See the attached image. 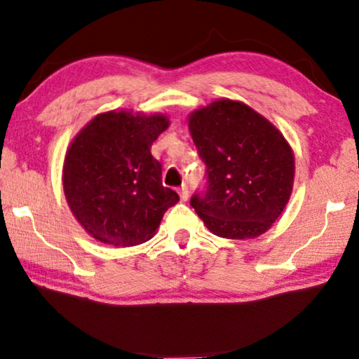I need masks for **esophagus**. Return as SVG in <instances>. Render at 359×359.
I'll list each match as a JSON object with an SVG mask.
<instances>
[{
    "label": "esophagus",
    "mask_w": 359,
    "mask_h": 359,
    "mask_svg": "<svg viewBox=\"0 0 359 359\" xmlns=\"http://www.w3.org/2000/svg\"><path fill=\"white\" fill-rule=\"evenodd\" d=\"M179 194H180V199H182V201H187V199H188V194H190V191H188V187H187V184H184V185H182V187L179 188Z\"/></svg>",
    "instance_id": "1"
}]
</instances>
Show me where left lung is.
<instances>
[{
  "mask_svg": "<svg viewBox=\"0 0 359 359\" xmlns=\"http://www.w3.org/2000/svg\"><path fill=\"white\" fill-rule=\"evenodd\" d=\"M190 131L205 165L204 190L194 193L190 204L205 226L228 239L266 233L293 188L294 158L282 133L231 100L193 112Z\"/></svg>",
  "mask_w": 359,
  "mask_h": 359,
  "instance_id": "1",
  "label": "left lung"
}]
</instances>
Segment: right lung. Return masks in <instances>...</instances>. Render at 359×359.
Here are the masks:
<instances>
[{"label": "right lung", "instance_id": "add662e5", "mask_svg": "<svg viewBox=\"0 0 359 359\" xmlns=\"http://www.w3.org/2000/svg\"><path fill=\"white\" fill-rule=\"evenodd\" d=\"M163 115L106 112L72 141L65 158L66 199L88 234L114 247H133L155 234L179 201L163 185L151 142L168 128Z\"/></svg>", "mask_w": 359, "mask_h": 359}]
</instances>
